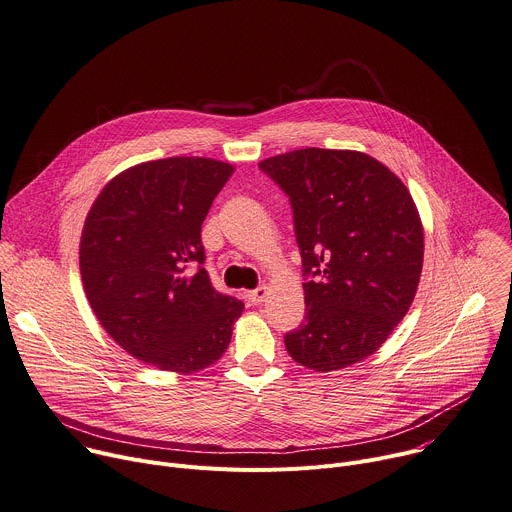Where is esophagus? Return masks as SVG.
Segmentation results:
<instances>
[{"instance_id":"1","label":"esophagus","mask_w":512,"mask_h":512,"mask_svg":"<svg viewBox=\"0 0 512 512\" xmlns=\"http://www.w3.org/2000/svg\"><path fill=\"white\" fill-rule=\"evenodd\" d=\"M266 295H268V287H258V289H254V291H250L248 293V301L252 303V305H260L264 299H266Z\"/></svg>"}]
</instances>
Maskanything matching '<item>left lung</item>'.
<instances>
[{"label": "left lung", "instance_id": "1", "mask_svg": "<svg viewBox=\"0 0 512 512\" xmlns=\"http://www.w3.org/2000/svg\"><path fill=\"white\" fill-rule=\"evenodd\" d=\"M291 199L305 321L285 335L315 372L372 356L407 315L423 270V223L392 170L358 150L301 148L258 164Z\"/></svg>", "mask_w": 512, "mask_h": 512}]
</instances>
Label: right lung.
Wrapping results in <instances>:
<instances>
[{
	"label": "right lung",
	"mask_w": 512,
	"mask_h": 512,
	"mask_svg": "<svg viewBox=\"0 0 512 512\" xmlns=\"http://www.w3.org/2000/svg\"><path fill=\"white\" fill-rule=\"evenodd\" d=\"M234 170L203 156L142 162L113 177L85 217L87 301L113 342L158 370L193 374L215 364L244 311L201 266V223Z\"/></svg>",
	"instance_id": "obj_1"
}]
</instances>
